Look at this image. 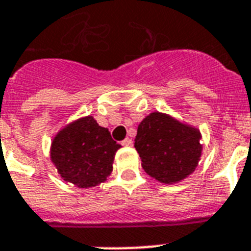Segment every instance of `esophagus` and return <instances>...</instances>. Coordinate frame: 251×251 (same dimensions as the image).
<instances>
[{"mask_svg":"<svg viewBox=\"0 0 251 251\" xmlns=\"http://www.w3.org/2000/svg\"><path fill=\"white\" fill-rule=\"evenodd\" d=\"M122 146H126V147H131L133 146V141L130 139V138H126L122 141Z\"/></svg>","mask_w":251,"mask_h":251,"instance_id":"34e87169","label":"esophagus"}]
</instances>
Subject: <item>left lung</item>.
I'll return each instance as SVG.
<instances>
[{
	"label": "left lung",
	"instance_id": "1",
	"mask_svg": "<svg viewBox=\"0 0 251 251\" xmlns=\"http://www.w3.org/2000/svg\"><path fill=\"white\" fill-rule=\"evenodd\" d=\"M199 139L198 129L153 112L138 126L134 147L147 175L163 183H175L195 171L202 155Z\"/></svg>",
	"mask_w": 251,
	"mask_h": 251
}]
</instances>
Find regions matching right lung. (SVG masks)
Instances as JSON below:
<instances>
[{
    "instance_id": "add662e5",
    "label": "right lung",
    "mask_w": 251,
    "mask_h": 251,
    "mask_svg": "<svg viewBox=\"0 0 251 251\" xmlns=\"http://www.w3.org/2000/svg\"><path fill=\"white\" fill-rule=\"evenodd\" d=\"M120 147L109 130L87 116L65 126L53 138L50 159L65 181L87 189L104 182L112 173Z\"/></svg>"
}]
</instances>
